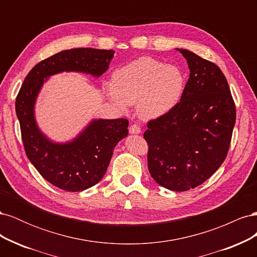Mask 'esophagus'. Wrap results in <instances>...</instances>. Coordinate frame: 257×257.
<instances>
[{
	"label": "esophagus",
	"mask_w": 257,
	"mask_h": 257,
	"mask_svg": "<svg viewBox=\"0 0 257 257\" xmlns=\"http://www.w3.org/2000/svg\"><path fill=\"white\" fill-rule=\"evenodd\" d=\"M141 132H142V128L139 127V125H137V124H132L130 126L131 134H141Z\"/></svg>",
	"instance_id": "obj_1"
}]
</instances>
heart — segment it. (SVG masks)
<instances>
[{"label": "heart", "mask_w": 257, "mask_h": 257, "mask_svg": "<svg viewBox=\"0 0 257 257\" xmlns=\"http://www.w3.org/2000/svg\"><path fill=\"white\" fill-rule=\"evenodd\" d=\"M184 88L180 68L150 57L138 58L116 69L107 94L120 109L136 104L145 120L158 119L177 105Z\"/></svg>", "instance_id": "obj_1"}]
</instances>
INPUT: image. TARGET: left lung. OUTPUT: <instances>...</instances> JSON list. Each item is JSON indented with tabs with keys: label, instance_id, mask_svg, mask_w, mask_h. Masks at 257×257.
<instances>
[{
	"label": "left lung",
	"instance_id": "left-lung-1",
	"mask_svg": "<svg viewBox=\"0 0 257 257\" xmlns=\"http://www.w3.org/2000/svg\"><path fill=\"white\" fill-rule=\"evenodd\" d=\"M190 68L180 102L148 122V168L163 188L183 192L204 183L226 158L236 107L220 67L186 49H177Z\"/></svg>",
	"mask_w": 257,
	"mask_h": 257
}]
</instances>
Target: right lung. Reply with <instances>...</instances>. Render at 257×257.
Instances as JSON below:
<instances>
[{"instance_id": "1", "label": "right lung", "mask_w": 257, "mask_h": 257, "mask_svg": "<svg viewBox=\"0 0 257 257\" xmlns=\"http://www.w3.org/2000/svg\"><path fill=\"white\" fill-rule=\"evenodd\" d=\"M113 50L74 48L43 60L31 69L16 98V113L27 157L44 179L68 192L87 190L100 181L114 147L128 134V120L91 121L67 143H53L38 128L34 107L48 77L62 72L102 76L109 67Z\"/></svg>"}]
</instances>
